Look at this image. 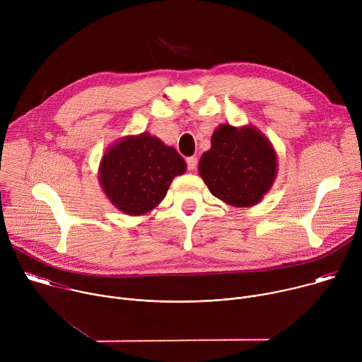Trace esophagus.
I'll use <instances>...</instances> for the list:
<instances>
[{
    "label": "esophagus",
    "instance_id": "34e87169",
    "mask_svg": "<svg viewBox=\"0 0 362 362\" xmlns=\"http://www.w3.org/2000/svg\"><path fill=\"white\" fill-rule=\"evenodd\" d=\"M186 163H187L189 170H194L196 166H197V158L196 156H190V158L186 159Z\"/></svg>",
    "mask_w": 362,
    "mask_h": 362
}]
</instances>
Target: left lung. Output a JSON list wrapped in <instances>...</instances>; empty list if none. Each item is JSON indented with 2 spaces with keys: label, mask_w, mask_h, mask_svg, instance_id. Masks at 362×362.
Returning a JSON list of instances; mask_svg holds the SVG:
<instances>
[{
  "label": "left lung",
  "mask_w": 362,
  "mask_h": 362,
  "mask_svg": "<svg viewBox=\"0 0 362 362\" xmlns=\"http://www.w3.org/2000/svg\"><path fill=\"white\" fill-rule=\"evenodd\" d=\"M211 148L202 154L199 175L211 193L235 208H250L271 190L278 156L269 139L255 126L219 124Z\"/></svg>",
  "instance_id": "left-lung-1"
}]
</instances>
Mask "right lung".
<instances>
[{
    "label": "right lung",
    "instance_id": "1",
    "mask_svg": "<svg viewBox=\"0 0 362 362\" xmlns=\"http://www.w3.org/2000/svg\"><path fill=\"white\" fill-rule=\"evenodd\" d=\"M186 162L172 146L150 133L126 136L103 154L98 182L120 212L140 216L156 209Z\"/></svg>",
    "mask_w": 362,
    "mask_h": 362
}]
</instances>
